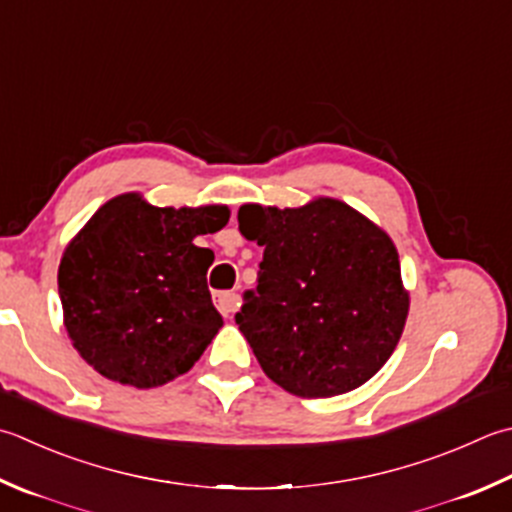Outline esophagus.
<instances>
[{"instance_id":"obj_1","label":"esophagus","mask_w":512,"mask_h":512,"mask_svg":"<svg viewBox=\"0 0 512 512\" xmlns=\"http://www.w3.org/2000/svg\"><path fill=\"white\" fill-rule=\"evenodd\" d=\"M239 304H242V297H239V293H235V290H226V293L215 295V306L224 317L235 315Z\"/></svg>"}]
</instances>
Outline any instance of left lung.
Masks as SVG:
<instances>
[{
	"label": "left lung",
	"instance_id": "left-lung-1",
	"mask_svg": "<svg viewBox=\"0 0 512 512\" xmlns=\"http://www.w3.org/2000/svg\"><path fill=\"white\" fill-rule=\"evenodd\" d=\"M237 222L264 246L257 286L235 315L264 373L308 399L366 384L393 355L410 306L386 230L333 197L244 204Z\"/></svg>",
	"mask_w": 512,
	"mask_h": 512
}]
</instances>
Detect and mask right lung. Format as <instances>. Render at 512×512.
I'll use <instances>...</instances> for the list:
<instances>
[{
    "instance_id": "1",
    "label": "right lung",
    "mask_w": 512,
    "mask_h": 512,
    "mask_svg": "<svg viewBox=\"0 0 512 512\" xmlns=\"http://www.w3.org/2000/svg\"><path fill=\"white\" fill-rule=\"evenodd\" d=\"M228 206L159 208L124 193L70 239L57 284L75 350L110 382L155 388L190 368L224 326L206 284L213 250L197 235L228 224Z\"/></svg>"
}]
</instances>
